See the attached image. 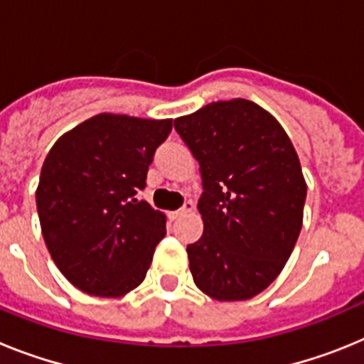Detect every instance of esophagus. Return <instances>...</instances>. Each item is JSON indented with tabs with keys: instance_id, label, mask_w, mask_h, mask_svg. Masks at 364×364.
I'll list each match as a JSON object with an SVG mask.
<instances>
[{
	"instance_id": "1",
	"label": "esophagus",
	"mask_w": 364,
	"mask_h": 364,
	"mask_svg": "<svg viewBox=\"0 0 364 364\" xmlns=\"http://www.w3.org/2000/svg\"><path fill=\"white\" fill-rule=\"evenodd\" d=\"M193 210H195V204H193V202H186V204L182 205V208H180V210L173 211V213H171V218H173V220H175V218L182 217V215H186V213H191Z\"/></svg>"
}]
</instances>
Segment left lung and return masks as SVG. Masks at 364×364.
<instances>
[{"label": "left lung", "instance_id": "8db88e82", "mask_svg": "<svg viewBox=\"0 0 364 364\" xmlns=\"http://www.w3.org/2000/svg\"><path fill=\"white\" fill-rule=\"evenodd\" d=\"M175 129L200 164V240L188 246L198 290L246 301L266 290L294 252L306 180L290 136L272 112L244 98L178 117Z\"/></svg>", "mask_w": 364, "mask_h": 364}]
</instances>
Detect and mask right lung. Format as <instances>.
<instances>
[{
  "label": "right lung",
  "mask_w": 364,
  "mask_h": 364,
  "mask_svg": "<svg viewBox=\"0 0 364 364\" xmlns=\"http://www.w3.org/2000/svg\"><path fill=\"white\" fill-rule=\"evenodd\" d=\"M173 120L100 112L50 147L36 189L54 264L78 290L122 297L142 284L166 215L136 200Z\"/></svg>",
  "instance_id": "right-lung-1"
}]
</instances>
